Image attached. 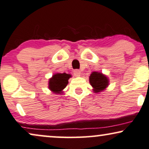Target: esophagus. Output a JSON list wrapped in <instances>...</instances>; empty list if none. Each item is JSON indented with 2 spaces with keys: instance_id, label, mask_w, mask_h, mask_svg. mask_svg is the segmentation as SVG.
<instances>
[{
  "instance_id": "obj_1",
  "label": "esophagus",
  "mask_w": 149,
  "mask_h": 149,
  "mask_svg": "<svg viewBox=\"0 0 149 149\" xmlns=\"http://www.w3.org/2000/svg\"><path fill=\"white\" fill-rule=\"evenodd\" d=\"M73 72H74V74L75 77H79L80 75H81V71L79 70H78V69L74 70Z\"/></svg>"
}]
</instances>
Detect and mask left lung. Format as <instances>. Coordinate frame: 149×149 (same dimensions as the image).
Wrapping results in <instances>:
<instances>
[{"label": "left lung", "instance_id": "8db88e82", "mask_svg": "<svg viewBox=\"0 0 149 149\" xmlns=\"http://www.w3.org/2000/svg\"><path fill=\"white\" fill-rule=\"evenodd\" d=\"M90 83L94 88L95 93L102 91L108 85V79L106 76L102 73L93 72L90 76Z\"/></svg>", "mask_w": 149, "mask_h": 149}]
</instances>
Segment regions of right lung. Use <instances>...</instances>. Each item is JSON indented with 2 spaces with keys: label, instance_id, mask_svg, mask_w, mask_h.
I'll return each instance as SVG.
<instances>
[{
  "label": "right lung",
  "instance_id": "right-lung-1",
  "mask_svg": "<svg viewBox=\"0 0 149 149\" xmlns=\"http://www.w3.org/2000/svg\"><path fill=\"white\" fill-rule=\"evenodd\" d=\"M71 77L70 74L66 73H57L53 75L49 81V88L54 93H59L66 87L68 84V79Z\"/></svg>",
  "mask_w": 149,
  "mask_h": 149
}]
</instances>
